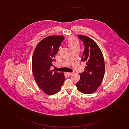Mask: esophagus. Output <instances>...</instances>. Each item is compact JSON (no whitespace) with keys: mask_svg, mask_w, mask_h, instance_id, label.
I'll list each match as a JSON object with an SVG mask.
<instances>
[{"mask_svg":"<svg viewBox=\"0 0 129 129\" xmlns=\"http://www.w3.org/2000/svg\"><path fill=\"white\" fill-rule=\"evenodd\" d=\"M73 74V73H66V74L68 76H71Z\"/></svg>","mask_w":129,"mask_h":129,"instance_id":"34e87169","label":"esophagus"}]
</instances>
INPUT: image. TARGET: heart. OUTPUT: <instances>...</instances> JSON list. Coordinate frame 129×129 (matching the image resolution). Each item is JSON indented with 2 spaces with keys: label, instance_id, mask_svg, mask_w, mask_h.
Masks as SVG:
<instances>
[{
  "label": "heart",
  "instance_id": "b5f03b06",
  "mask_svg": "<svg viewBox=\"0 0 129 129\" xmlns=\"http://www.w3.org/2000/svg\"><path fill=\"white\" fill-rule=\"evenodd\" d=\"M67 44L70 49L72 50L80 47V42L79 40L73 37H70L67 42Z\"/></svg>",
  "mask_w": 129,
  "mask_h": 129
}]
</instances>
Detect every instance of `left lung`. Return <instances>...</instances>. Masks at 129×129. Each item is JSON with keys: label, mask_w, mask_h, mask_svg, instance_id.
Instances as JSON below:
<instances>
[{"label": "left lung", "mask_w": 129, "mask_h": 129, "mask_svg": "<svg viewBox=\"0 0 129 129\" xmlns=\"http://www.w3.org/2000/svg\"><path fill=\"white\" fill-rule=\"evenodd\" d=\"M78 36L85 46L82 61L86 63V66L85 71L80 74V79L76 86L81 92L91 94L97 90L103 81L105 73L104 58L100 48L93 40L85 36Z\"/></svg>", "instance_id": "8db88e82"}]
</instances>
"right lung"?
<instances>
[{
	"mask_svg": "<svg viewBox=\"0 0 129 129\" xmlns=\"http://www.w3.org/2000/svg\"><path fill=\"white\" fill-rule=\"evenodd\" d=\"M64 38L62 35L47 37L37 44L33 53L31 66L35 80L47 95H53L59 92L65 79L64 73L50 70Z\"/></svg>",
	"mask_w": 129,
	"mask_h": 129,
	"instance_id": "add662e5",
	"label": "right lung"
}]
</instances>
